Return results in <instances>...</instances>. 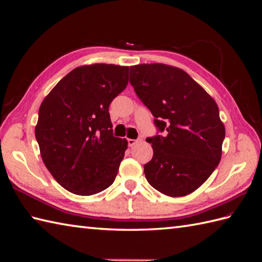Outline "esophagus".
I'll use <instances>...</instances> for the list:
<instances>
[{
	"label": "esophagus",
	"mask_w": 262,
	"mask_h": 262,
	"mask_svg": "<svg viewBox=\"0 0 262 262\" xmlns=\"http://www.w3.org/2000/svg\"><path fill=\"white\" fill-rule=\"evenodd\" d=\"M138 143V140H133V139H128V144L129 146H134Z\"/></svg>",
	"instance_id": "1"
}]
</instances>
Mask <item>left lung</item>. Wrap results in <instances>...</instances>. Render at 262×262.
I'll list each match as a JSON object with an SVG mask.
<instances>
[{
    "mask_svg": "<svg viewBox=\"0 0 262 262\" xmlns=\"http://www.w3.org/2000/svg\"><path fill=\"white\" fill-rule=\"evenodd\" d=\"M130 83L165 131L146 139L153 147L144 165L146 180L168 196L190 194L222 157L225 126L215 100L184 70L163 63L130 67Z\"/></svg>",
    "mask_w": 262,
    "mask_h": 262,
    "instance_id": "obj_1",
    "label": "left lung"
}]
</instances>
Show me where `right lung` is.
Segmentation results:
<instances>
[{
	"instance_id": "right-lung-1",
	"label": "right lung",
	"mask_w": 262,
	"mask_h": 262,
	"mask_svg": "<svg viewBox=\"0 0 262 262\" xmlns=\"http://www.w3.org/2000/svg\"><path fill=\"white\" fill-rule=\"evenodd\" d=\"M129 82V67L75 68L47 95L35 136L52 177L68 191L96 194L113 185L128 141L113 136L108 108Z\"/></svg>"
}]
</instances>
